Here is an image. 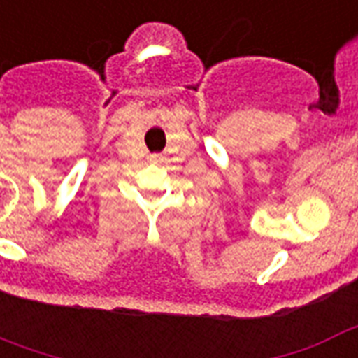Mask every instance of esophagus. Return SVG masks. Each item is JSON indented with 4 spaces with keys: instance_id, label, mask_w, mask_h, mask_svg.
Masks as SVG:
<instances>
[{
    "instance_id": "esophagus-1",
    "label": "esophagus",
    "mask_w": 358,
    "mask_h": 358,
    "mask_svg": "<svg viewBox=\"0 0 358 358\" xmlns=\"http://www.w3.org/2000/svg\"><path fill=\"white\" fill-rule=\"evenodd\" d=\"M152 161L153 163H163V161H165V157H163V155H152Z\"/></svg>"
}]
</instances>
